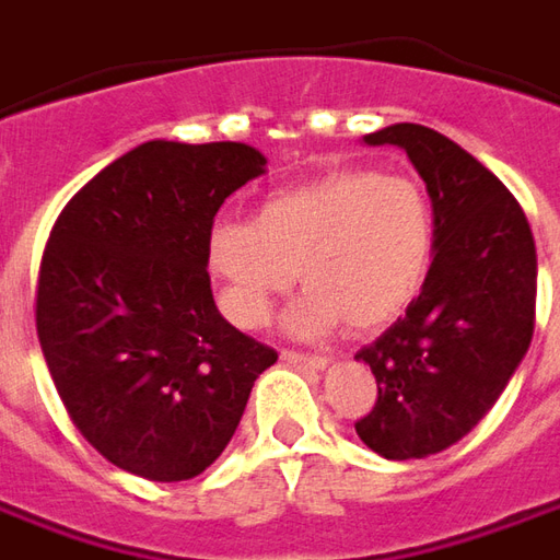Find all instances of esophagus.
<instances>
[{
  "label": "esophagus",
  "mask_w": 560,
  "mask_h": 560,
  "mask_svg": "<svg viewBox=\"0 0 560 560\" xmlns=\"http://www.w3.org/2000/svg\"><path fill=\"white\" fill-rule=\"evenodd\" d=\"M281 361L291 363V366H306V370H327L330 366L327 354H303V351H291V348L281 351Z\"/></svg>",
  "instance_id": "esophagus-1"
}]
</instances>
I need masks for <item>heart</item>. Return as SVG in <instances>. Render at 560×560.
Instances as JSON below:
<instances>
[{"label": "heart", "mask_w": 560, "mask_h": 560, "mask_svg": "<svg viewBox=\"0 0 560 560\" xmlns=\"http://www.w3.org/2000/svg\"><path fill=\"white\" fill-rule=\"evenodd\" d=\"M436 214L424 185L402 172L339 170L260 202L254 221H221L209 264L224 281L230 318L267 324L291 284L308 293L293 334H327L346 320L375 330L416 303L433 267Z\"/></svg>", "instance_id": "b5f03b06"}]
</instances>
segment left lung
<instances>
[{
  "label": "left lung",
  "mask_w": 560,
  "mask_h": 560,
  "mask_svg": "<svg viewBox=\"0 0 560 560\" xmlns=\"http://www.w3.org/2000/svg\"><path fill=\"white\" fill-rule=\"evenodd\" d=\"M363 142L402 148L436 214V254L416 303L354 354L378 385L358 436L375 455L409 460L467 436L510 385L534 336L537 248L503 182L443 132L394 124Z\"/></svg>",
  "instance_id": "8db88e82"
}]
</instances>
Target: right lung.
I'll use <instances>...</instances> for the list:
<instances>
[{"label":"right lung","mask_w":560,"mask_h":560,"mask_svg":"<svg viewBox=\"0 0 560 560\" xmlns=\"http://www.w3.org/2000/svg\"><path fill=\"white\" fill-rule=\"evenodd\" d=\"M264 170L252 144L154 139L90 178L50 230L42 354L81 436L132 476H199L279 361L224 320L206 272L214 214Z\"/></svg>","instance_id":"right-lung-1"}]
</instances>
